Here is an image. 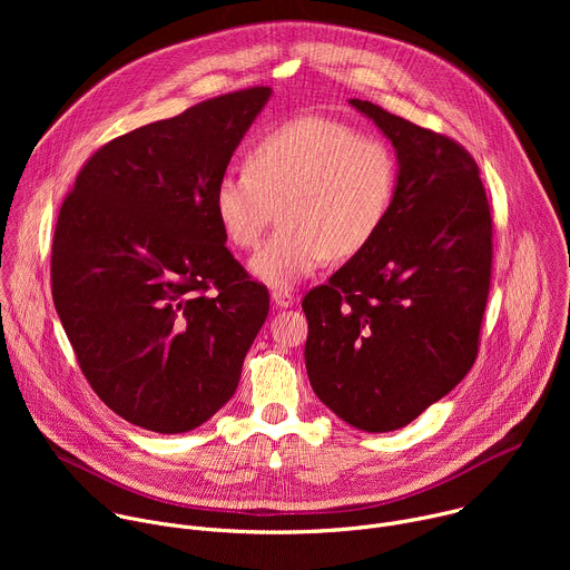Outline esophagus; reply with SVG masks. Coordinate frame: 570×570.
<instances>
[{"mask_svg":"<svg viewBox=\"0 0 570 570\" xmlns=\"http://www.w3.org/2000/svg\"><path fill=\"white\" fill-rule=\"evenodd\" d=\"M271 297H273V302H275L279 308H288V306H293V302H295V295H293L291 291H286V288H275V291L271 293Z\"/></svg>","mask_w":570,"mask_h":570,"instance_id":"esophagus-1","label":"esophagus"}]
</instances>
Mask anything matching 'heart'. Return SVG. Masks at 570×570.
Wrapping results in <instances>:
<instances>
[{
	"instance_id": "obj_1",
	"label": "heart",
	"mask_w": 570,
	"mask_h": 570,
	"mask_svg": "<svg viewBox=\"0 0 570 570\" xmlns=\"http://www.w3.org/2000/svg\"><path fill=\"white\" fill-rule=\"evenodd\" d=\"M396 189L390 146L330 117H299L264 132L246 169L225 171L214 212L225 238L257 248L282 214V227L250 268L268 286L288 288L324 259H350L383 227Z\"/></svg>"
}]
</instances>
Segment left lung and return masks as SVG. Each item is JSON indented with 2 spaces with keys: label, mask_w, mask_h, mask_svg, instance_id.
I'll list each match as a JSON object with an SVG mask.
<instances>
[{
  "label": "left lung",
  "mask_w": 570,
  "mask_h": 570,
  "mask_svg": "<svg viewBox=\"0 0 570 570\" xmlns=\"http://www.w3.org/2000/svg\"><path fill=\"white\" fill-rule=\"evenodd\" d=\"M399 159L390 214L330 284L311 288L306 372L317 399L367 433L411 424L471 370L492 282V205L455 139L350 101Z\"/></svg>",
  "instance_id": "obj_1"
}]
</instances>
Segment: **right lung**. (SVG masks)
Wrapping results in <instances>:
<instances>
[{"label":"right lung","instance_id":"right-lung-1","mask_svg":"<svg viewBox=\"0 0 570 570\" xmlns=\"http://www.w3.org/2000/svg\"><path fill=\"white\" fill-rule=\"evenodd\" d=\"M271 97L236 90L104 144L65 196L51 295L80 372L126 422L187 433L234 394L268 315L214 187Z\"/></svg>","mask_w":570,"mask_h":570}]
</instances>
